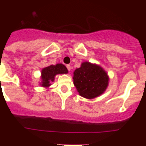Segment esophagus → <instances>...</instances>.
<instances>
[{"instance_id": "1", "label": "esophagus", "mask_w": 146, "mask_h": 146, "mask_svg": "<svg viewBox=\"0 0 146 146\" xmlns=\"http://www.w3.org/2000/svg\"><path fill=\"white\" fill-rule=\"evenodd\" d=\"M66 68H67V69L69 70V71H70V69H71V66H70V65H67V66H66Z\"/></svg>"}]
</instances>
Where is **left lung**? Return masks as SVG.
<instances>
[{
  "label": "left lung",
  "mask_w": 146,
  "mask_h": 146,
  "mask_svg": "<svg viewBox=\"0 0 146 146\" xmlns=\"http://www.w3.org/2000/svg\"><path fill=\"white\" fill-rule=\"evenodd\" d=\"M73 83L80 96L93 99L102 95L108 85L109 77L100 66L84 62L73 73Z\"/></svg>",
  "instance_id": "left-lung-1"
}]
</instances>
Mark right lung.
Returning a JSON list of instances; mask_svg holds the SVG:
<instances>
[{
	"label": "right lung",
	"instance_id": "1",
	"mask_svg": "<svg viewBox=\"0 0 146 146\" xmlns=\"http://www.w3.org/2000/svg\"><path fill=\"white\" fill-rule=\"evenodd\" d=\"M68 70L64 65L58 64L56 66H51L46 67L42 70V85L43 87H48L51 84L50 82L54 80V77L57 74H64L67 73Z\"/></svg>",
	"mask_w": 146,
	"mask_h": 146
}]
</instances>
